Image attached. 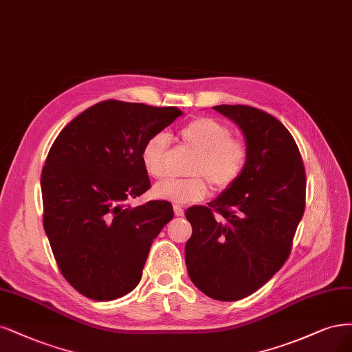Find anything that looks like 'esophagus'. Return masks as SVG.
<instances>
[{
	"label": "esophagus",
	"instance_id": "esophagus-1",
	"mask_svg": "<svg viewBox=\"0 0 352 352\" xmlns=\"http://www.w3.org/2000/svg\"><path fill=\"white\" fill-rule=\"evenodd\" d=\"M173 210H175V214L177 215V217H184V214H185V210L180 207V205H173Z\"/></svg>",
	"mask_w": 352,
	"mask_h": 352
}]
</instances>
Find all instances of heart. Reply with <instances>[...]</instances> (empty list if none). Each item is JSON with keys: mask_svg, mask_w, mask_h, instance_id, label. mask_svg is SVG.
Listing matches in <instances>:
<instances>
[{"mask_svg": "<svg viewBox=\"0 0 352 352\" xmlns=\"http://www.w3.org/2000/svg\"><path fill=\"white\" fill-rule=\"evenodd\" d=\"M230 128L212 118H197L182 128L179 141L185 148L195 153L188 179H164L153 186V197L175 204H192L207 197L210 180L214 189L224 190L243 173L249 150L245 141L230 137ZM168 135L157 132L144 142L141 163L151 177H162L167 170ZM206 178L204 179L203 177Z\"/></svg>", "mask_w": 352, "mask_h": 352, "instance_id": "b5f03b06", "label": "heart"}]
</instances>
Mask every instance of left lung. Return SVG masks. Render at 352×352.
Instances as JSON below:
<instances>
[{"instance_id": "left-lung-1", "label": "left lung", "mask_w": 352, "mask_h": 352, "mask_svg": "<svg viewBox=\"0 0 352 352\" xmlns=\"http://www.w3.org/2000/svg\"><path fill=\"white\" fill-rule=\"evenodd\" d=\"M212 109L241 129L249 157L241 176L208 207L186 211L192 236L185 262L204 294L236 301L268 283L289 256L305 212L306 172L293 135L276 118L243 104Z\"/></svg>"}]
</instances>
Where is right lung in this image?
Masks as SVG:
<instances>
[{"label":"right lung","instance_id":"1","mask_svg":"<svg viewBox=\"0 0 352 352\" xmlns=\"http://www.w3.org/2000/svg\"><path fill=\"white\" fill-rule=\"evenodd\" d=\"M182 115L177 107L104 100L59 132L41 176L43 227L60 274L109 301L134 289L153 240L173 218L167 201L132 208L150 189L141 148Z\"/></svg>","mask_w":352,"mask_h":352}]
</instances>
